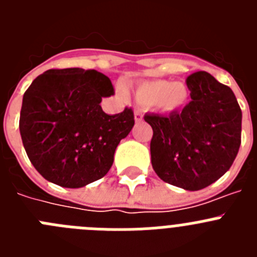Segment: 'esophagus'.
<instances>
[{
    "label": "esophagus",
    "instance_id": "1",
    "mask_svg": "<svg viewBox=\"0 0 257 257\" xmlns=\"http://www.w3.org/2000/svg\"><path fill=\"white\" fill-rule=\"evenodd\" d=\"M134 117H135L136 122H140L143 119V112L140 109H136L135 112H134Z\"/></svg>",
    "mask_w": 257,
    "mask_h": 257
}]
</instances>
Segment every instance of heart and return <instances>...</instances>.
<instances>
[{"instance_id": "1", "label": "heart", "mask_w": 257, "mask_h": 257, "mask_svg": "<svg viewBox=\"0 0 257 257\" xmlns=\"http://www.w3.org/2000/svg\"><path fill=\"white\" fill-rule=\"evenodd\" d=\"M189 88L184 82L167 79H151L140 82L135 88V97L143 105H151L161 112H178L189 101Z\"/></svg>"}]
</instances>
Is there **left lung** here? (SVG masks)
<instances>
[{
	"label": "left lung",
	"instance_id": "left-lung-1",
	"mask_svg": "<svg viewBox=\"0 0 257 257\" xmlns=\"http://www.w3.org/2000/svg\"><path fill=\"white\" fill-rule=\"evenodd\" d=\"M192 101L169 115L145 114L153 128L152 166L166 183L185 190L208 187L234 162L242 112L234 92L207 72L187 78Z\"/></svg>",
	"mask_w": 257,
	"mask_h": 257
}]
</instances>
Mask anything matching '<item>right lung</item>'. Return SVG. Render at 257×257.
Listing matches in <instances>:
<instances>
[{
  "instance_id": "1",
  "label": "right lung",
  "mask_w": 257,
  "mask_h": 257,
  "mask_svg": "<svg viewBox=\"0 0 257 257\" xmlns=\"http://www.w3.org/2000/svg\"><path fill=\"white\" fill-rule=\"evenodd\" d=\"M110 79L82 68L50 69L23 96L19 130L35 169L50 183L82 188L105 176L114 152L133 130L134 112L106 114Z\"/></svg>"
}]
</instances>
